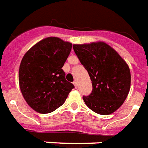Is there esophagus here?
<instances>
[{
  "mask_svg": "<svg viewBox=\"0 0 148 148\" xmlns=\"http://www.w3.org/2000/svg\"><path fill=\"white\" fill-rule=\"evenodd\" d=\"M73 84H74V87L77 88V82H76V81H74V82H73Z\"/></svg>",
  "mask_w": 148,
  "mask_h": 148,
  "instance_id": "1",
  "label": "esophagus"
}]
</instances>
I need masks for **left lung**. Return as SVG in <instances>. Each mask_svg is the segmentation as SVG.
<instances>
[{
  "mask_svg": "<svg viewBox=\"0 0 148 148\" xmlns=\"http://www.w3.org/2000/svg\"><path fill=\"white\" fill-rule=\"evenodd\" d=\"M73 49L92 85V93L83 96L85 104L103 115L114 112L130 92L131 74L128 64L114 49L102 41L74 45Z\"/></svg>",
  "mask_w": 148,
  "mask_h": 148,
  "instance_id": "1",
  "label": "left lung"
}]
</instances>
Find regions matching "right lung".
Listing matches in <instances>:
<instances>
[{
	"mask_svg": "<svg viewBox=\"0 0 148 148\" xmlns=\"http://www.w3.org/2000/svg\"><path fill=\"white\" fill-rule=\"evenodd\" d=\"M72 44L56 37L34 45L22 59L18 71L20 90L27 104L40 114L51 113L64 103L74 88L62 67Z\"/></svg>",
	"mask_w": 148,
	"mask_h": 148,
	"instance_id": "right-lung-1",
	"label": "right lung"
}]
</instances>
